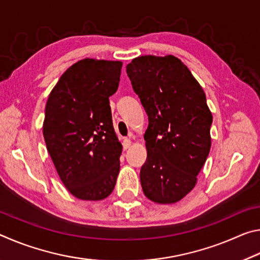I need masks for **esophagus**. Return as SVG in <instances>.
<instances>
[{"instance_id": "esophagus-1", "label": "esophagus", "mask_w": 260, "mask_h": 260, "mask_svg": "<svg viewBox=\"0 0 260 260\" xmlns=\"http://www.w3.org/2000/svg\"><path fill=\"white\" fill-rule=\"evenodd\" d=\"M132 144V141L129 139H124V141H122V147H124V149H128L131 147Z\"/></svg>"}]
</instances>
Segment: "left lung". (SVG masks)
<instances>
[{"label": "left lung", "mask_w": 260, "mask_h": 260, "mask_svg": "<svg viewBox=\"0 0 260 260\" xmlns=\"http://www.w3.org/2000/svg\"><path fill=\"white\" fill-rule=\"evenodd\" d=\"M126 72L149 119L142 190L155 203H175L195 187L210 152L212 114L205 93L172 55L140 56Z\"/></svg>", "instance_id": "left-lung-1"}]
</instances>
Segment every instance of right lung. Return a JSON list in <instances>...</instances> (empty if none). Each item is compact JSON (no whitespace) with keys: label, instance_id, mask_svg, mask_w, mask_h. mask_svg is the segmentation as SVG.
Returning <instances> with one entry per match:
<instances>
[{"label":"right lung","instance_id":"right-lung-1","mask_svg":"<svg viewBox=\"0 0 260 260\" xmlns=\"http://www.w3.org/2000/svg\"><path fill=\"white\" fill-rule=\"evenodd\" d=\"M121 67L118 60H79L61 74L47 101V150L61 182L79 200H104L116 186L122 147L109 98L118 89Z\"/></svg>","mask_w":260,"mask_h":260}]
</instances>
